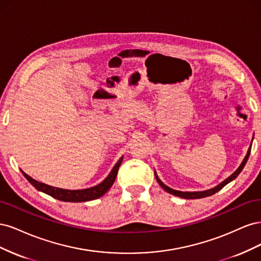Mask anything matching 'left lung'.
<instances>
[{
  "instance_id": "obj_1",
  "label": "left lung",
  "mask_w": 261,
  "mask_h": 261,
  "mask_svg": "<svg viewBox=\"0 0 261 261\" xmlns=\"http://www.w3.org/2000/svg\"><path fill=\"white\" fill-rule=\"evenodd\" d=\"M250 148H251V146H250ZM250 148L248 149L247 154H246V156H245V159L243 160L242 164L240 165V168H239L238 170H236L230 177H227L225 180H223L222 183L219 184L217 187L212 188V189H209V191H204V192H179V191H174V189H172V188L168 187L167 185H164V184L162 183V181L159 179V177L156 176V174H155V178H156V180H158V183L160 184V186L164 189V191L170 193V194H172V195L180 197V198H185V199H199V198H203V197H208V196H211V195H213V194H216L217 192L220 191V189H222L226 184H228V183H230V181H232L234 178H236V177L239 176V174L242 172V170H243L244 167H245V164H246V162H247V160H248L249 153H250Z\"/></svg>"
}]
</instances>
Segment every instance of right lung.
I'll list each match as a JSON object with an SVG mask.
<instances>
[{
  "mask_svg": "<svg viewBox=\"0 0 261 261\" xmlns=\"http://www.w3.org/2000/svg\"><path fill=\"white\" fill-rule=\"evenodd\" d=\"M122 161H123V158H121V159L117 161V163L115 164V167L113 168L111 173H110L108 177L103 181H102V183H100L99 185L94 186V187L86 188V189H78V191H68V189L52 187L50 185L40 183V181L34 179L33 177L27 175L26 173L22 172V174L29 180V183L35 188H37L38 191L48 194L55 199H59L61 201H68V202H83V201H89V200L97 199V198H99V197L103 196L109 191L110 187H111L114 183L115 177H116L117 172H118V168H120Z\"/></svg>",
  "mask_w": 261,
  "mask_h": 261,
  "instance_id": "1",
  "label": "right lung"
}]
</instances>
